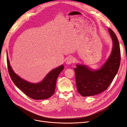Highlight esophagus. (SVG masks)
I'll use <instances>...</instances> for the list:
<instances>
[{
	"label": "esophagus",
	"instance_id": "obj_1",
	"mask_svg": "<svg viewBox=\"0 0 127 127\" xmlns=\"http://www.w3.org/2000/svg\"><path fill=\"white\" fill-rule=\"evenodd\" d=\"M76 62V60L73 57H69V58L67 59V62L66 64H73V63H75Z\"/></svg>",
	"mask_w": 127,
	"mask_h": 127
}]
</instances>
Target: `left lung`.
I'll return each instance as SVG.
<instances>
[{
  "label": "left lung",
  "instance_id": "1",
  "mask_svg": "<svg viewBox=\"0 0 127 127\" xmlns=\"http://www.w3.org/2000/svg\"><path fill=\"white\" fill-rule=\"evenodd\" d=\"M113 48L108 59L99 70H91L85 65L77 64L74 68L78 92L83 96H94L105 91L118 71L121 61L120 45L116 34L109 29Z\"/></svg>",
  "mask_w": 127,
  "mask_h": 127
}]
</instances>
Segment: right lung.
<instances>
[{"mask_svg":"<svg viewBox=\"0 0 127 127\" xmlns=\"http://www.w3.org/2000/svg\"><path fill=\"white\" fill-rule=\"evenodd\" d=\"M7 63L9 74L15 85L28 96L34 99H47L55 93L57 78L64 68L61 65L49 72L42 82L34 84L26 81L15 74L10 66L8 57Z\"/></svg>","mask_w":127,"mask_h":127,"instance_id":"right-lung-1","label":"right lung"}]
</instances>
